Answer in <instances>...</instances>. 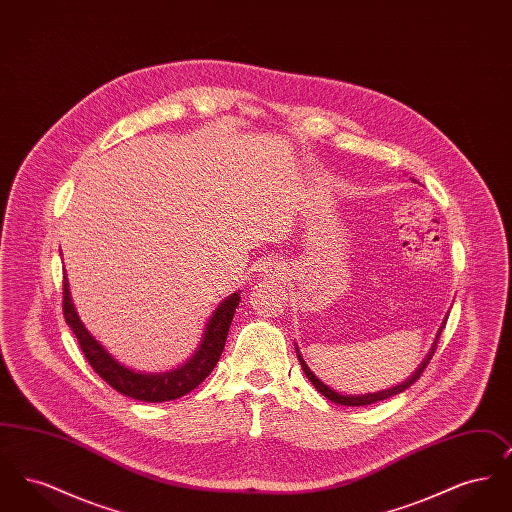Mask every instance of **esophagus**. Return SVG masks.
Listing matches in <instances>:
<instances>
[{
    "label": "esophagus",
    "instance_id": "34e87169",
    "mask_svg": "<svg viewBox=\"0 0 512 512\" xmlns=\"http://www.w3.org/2000/svg\"><path fill=\"white\" fill-rule=\"evenodd\" d=\"M268 270H270V272H272V270H278V268L274 267V265H272V267H267Z\"/></svg>",
    "mask_w": 512,
    "mask_h": 512
}]
</instances>
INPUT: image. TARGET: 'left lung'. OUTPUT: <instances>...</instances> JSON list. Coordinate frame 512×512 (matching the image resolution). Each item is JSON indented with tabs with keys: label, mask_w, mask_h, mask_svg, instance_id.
I'll return each instance as SVG.
<instances>
[{
	"label": "left lung",
	"mask_w": 512,
	"mask_h": 512,
	"mask_svg": "<svg viewBox=\"0 0 512 512\" xmlns=\"http://www.w3.org/2000/svg\"><path fill=\"white\" fill-rule=\"evenodd\" d=\"M443 326H445V322H443ZM441 326V328H443ZM439 336H441V330H439L438 338H436V343H434V349H432V353L428 355V359L420 365V368L414 372L413 376L407 380V382H403L401 386H395V388H391V390L380 391V393H368V395H340L338 391L330 390L326 384H322L320 380H318L317 376L311 372V368L305 365V361L301 359V355H299V351H297V359H299V363L303 366V372L307 374V378L313 382V386L317 388L324 397H328L332 403H338V405H347V407H365V405H372V403H378V401H384V399H388L391 395H397V393H401V391L407 390V388H411L414 382L422 376V372L426 370V366L430 365V359H432V355L436 353V349H438V340Z\"/></svg>",
	"instance_id": "8db88e82"
}]
</instances>
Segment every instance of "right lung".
Here are the masks:
<instances>
[{"label":"right lung","mask_w":512,"mask_h":512,"mask_svg":"<svg viewBox=\"0 0 512 512\" xmlns=\"http://www.w3.org/2000/svg\"><path fill=\"white\" fill-rule=\"evenodd\" d=\"M238 305L240 293H232L224 303H220L219 309L209 320L203 341L197 353L190 359V363L167 374H142L119 365L98 341L90 336V332L84 328V324L74 311L69 282L67 276H63V317L71 326L86 361L98 372L99 378H103L113 390L147 403H163L178 399L195 390L213 372L224 351L228 328L232 324Z\"/></svg>","instance_id":"obj_1"}]
</instances>
